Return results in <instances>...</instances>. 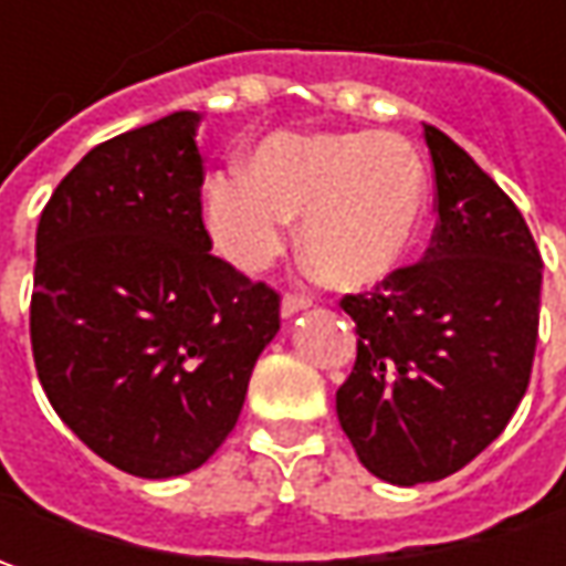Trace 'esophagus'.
Masks as SVG:
<instances>
[{
    "mask_svg": "<svg viewBox=\"0 0 566 566\" xmlns=\"http://www.w3.org/2000/svg\"><path fill=\"white\" fill-rule=\"evenodd\" d=\"M308 305H312V298H308V295L286 293L283 295V302H280V312H283V317H293L298 315L302 308H308Z\"/></svg>",
    "mask_w": 566,
    "mask_h": 566,
    "instance_id": "obj_1",
    "label": "esophagus"
}]
</instances>
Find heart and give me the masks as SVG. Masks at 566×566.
<instances>
[{
  "mask_svg": "<svg viewBox=\"0 0 566 566\" xmlns=\"http://www.w3.org/2000/svg\"><path fill=\"white\" fill-rule=\"evenodd\" d=\"M428 207L422 157L394 132L273 135L207 188V227L242 271L273 264L293 217L302 254L327 283L361 290L400 268Z\"/></svg>",
  "mask_w": 566,
  "mask_h": 566,
  "instance_id": "b5f03b06",
  "label": "heart"
}]
</instances>
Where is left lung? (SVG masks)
<instances>
[{
  "label": "left lung",
  "mask_w": 566,
  "mask_h": 566,
  "mask_svg": "<svg viewBox=\"0 0 566 566\" xmlns=\"http://www.w3.org/2000/svg\"><path fill=\"white\" fill-rule=\"evenodd\" d=\"M438 227L422 261L343 295L356 365L337 390L361 467L419 485L472 463L507 428L533 375L542 254L482 166L424 125Z\"/></svg>",
  "instance_id": "8db88e82"
}]
</instances>
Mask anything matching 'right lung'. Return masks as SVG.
Returning a JSON list of instances; mask_svg holds the SVG:
<instances>
[{
	"instance_id": "right-lung-1",
	"label": "right lung",
	"mask_w": 566,
	"mask_h": 566,
	"mask_svg": "<svg viewBox=\"0 0 566 566\" xmlns=\"http://www.w3.org/2000/svg\"><path fill=\"white\" fill-rule=\"evenodd\" d=\"M198 113L97 144L55 186L36 227V378L106 463L172 479L239 422L280 293L210 254Z\"/></svg>"
}]
</instances>
